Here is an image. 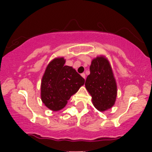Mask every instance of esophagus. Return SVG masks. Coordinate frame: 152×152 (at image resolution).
<instances>
[{
  "mask_svg": "<svg viewBox=\"0 0 152 152\" xmlns=\"http://www.w3.org/2000/svg\"><path fill=\"white\" fill-rule=\"evenodd\" d=\"M81 75V76H82V77H84V79H85V77H86V75H85V74H84V73H82V74H81V75Z\"/></svg>",
  "mask_w": 152,
  "mask_h": 152,
  "instance_id": "34e87169",
  "label": "esophagus"
}]
</instances>
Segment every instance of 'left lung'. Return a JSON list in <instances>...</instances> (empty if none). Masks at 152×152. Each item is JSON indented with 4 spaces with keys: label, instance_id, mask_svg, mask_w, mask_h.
Instances as JSON below:
<instances>
[{
    "label": "left lung",
    "instance_id": "obj_1",
    "mask_svg": "<svg viewBox=\"0 0 152 152\" xmlns=\"http://www.w3.org/2000/svg\"><path fill=\"white\" fill-rule=\"evenodd\" d=\"M85 88L92 96V103L99 111L110 109L116 102L117 86L112 67L105 56H97L91 61Z\"/></svg>",
    "mask_w": 152,
    "mask_h": 152
}]
</instances>
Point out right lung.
Here are the masks:
<instances>
[{"label": "right lung", "instance_id": "1", "mask_svg": "<svg viewBox=\"0 0 152 152\" xmlns=\"http://www.w3.org/2000/svg\"><path fill=\"white\" fill-rule=\"evenodd\" d=\"M65 59L58 57L49 63L41 82V100L52 111L61 110L70 97L84 85L85 80Z\"/></svg>", "mask_w": 152, "mask_h": 152}]
</instances>
